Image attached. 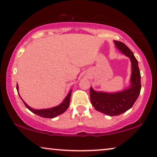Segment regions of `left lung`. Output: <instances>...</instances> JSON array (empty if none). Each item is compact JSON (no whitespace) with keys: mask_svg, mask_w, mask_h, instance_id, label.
I'll use <instances>...</instances> for the list:
<instances>
[{"mask_svg":"<svg viewBox=\"0 0 157 157\" xmlns=\"http://www.w3.org/2000/svg\"><path fill=\"white\" fill-rule=\"evenodd\" d=\"M114 43L116 47L131 59L132 72L130 87L113 93L97 92L92 87L90 90V101L95 109L110 116H118L130 109L139 97L141 88V74L134 54L121 41H114Z\"/></svg>","mask_w":157,"mask_h":157,"instance_id":"8db88e82","label":"left lung"}]
</instances>
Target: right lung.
Wrapping results in <instances>:
<instances>
[{"label": "right lung", "instance_id": "1", "mask_svg": "<svg viewBox=\"0 0 157 157\" xmlns=\"http://www.w3.org/2000/svg\"><path fill=\"white\" fill-rule=\"evenodd\" d=\"M16 89H17V91H18V84L16 85ZM71 93H72V90L70 91V93H68V95H67L65 99L63 100V102L60 104V105L56 106V107L51 108H47V109H40V110H36L33 109V108H31V107L27 105V104L24 102V105H26V107L28 108V109L31 111L33 113L38 115V116L43 117V118H53L59 116L60 114H62L64 112H65V110L67 109L69 107V105H70V97H71ZM19 95V94H18ZM21 98V96H20Z\"/></svg>", "mask_w": 157, "mask_h": 157}]
</instances>
